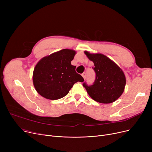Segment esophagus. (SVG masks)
<instances>
[{
    "label": "esophagus",
    "instance_id": "obj_1",
    "mask_svg": "<svg viewBox=\"0 0 152 152\" xmlns=\"http://www.w3.org/2000/svg\"><path fill=\"white\" fill-rule=\"evenodd\" d=\"M82 76H83V78H84V79L86 78V73H83Z\"/></svg>",
    "mask_w": 152,
    "mask_h": 152
}]
</instances>
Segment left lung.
Wrapping results in <instances>:
<instances>
[{
	"mask_svg": "<svg viewBox=\"0 0 152 152\" xmlns=\"http://www.w3.org/2000/svg\"><path fill=\"white\" fill-rule=\"evenodd\" d=\"M88 58L94 63L95 79L92 85L83 83L89 96L102 103H110L116 100L124 91L126 77L116 64L101 53H90L85 51Z\"/></svg>",
	"mask_w": 152,
	"mask_h": 152,
	"instance_id": "left-lung-1",
	"label": "left lung"
}]
</instances>
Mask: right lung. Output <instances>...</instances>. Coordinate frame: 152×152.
Listing matches in <instances>:
<instances>
[{
	"label": "right lung",
	"mask_w": 152,
	"mask_h": 152,
	"mask_svg": "<svg viewBox=\"0 0 152 152\" xmlns=\"http://www.w3.org/2000/svg\"><path fill=\"white\" fill-rule=\"evenodd\" d=\"M76 52L63 49L42 58L36 65L33 75L36 91L50 100L60 99L66 95L73 85L83 77L72 65Z\"/></svg>",
	"instance_id": "right-lung-1"
}]
</instances>
